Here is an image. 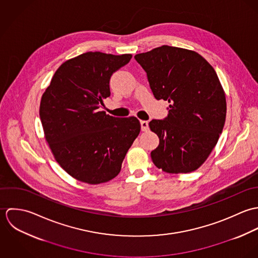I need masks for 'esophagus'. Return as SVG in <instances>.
Returning a JSON list of instances; mask_svg holds the SVG:
<instances>
[{
    "label": "esophagus",
    "instance_id": "obj_1",
    "mask_svg": "<svg viewBox=\"0 0 258 258\" xmlns=\"http://www.w3.org/2000/svg\"><path fill=\"white\" fill-rule=\"evenodd\" d=\"M140 124H141V129H142V131H147L148 128H149V123H148V121L142 120V121L140 122Z\"/></svg>",
    "mask_w": 258,
    "mask_h": 258
}]
</instances>
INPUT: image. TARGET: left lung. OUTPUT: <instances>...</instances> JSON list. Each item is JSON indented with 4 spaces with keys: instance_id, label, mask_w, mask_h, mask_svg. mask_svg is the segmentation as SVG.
Listing matches in <instances>:
<instances>
[{
    "instance_id": "8db88e82",
    "label": "left lung",
    "mask_w": 258,
    "mask_h": 258,
    "mask_svg": "<svg viewBox=\"0 0 258 258\" xmlns=\"http://www.w3.org/2000/svg\"><path fill=\"white\" fill-rule=\"evenodd\" d=\"M134 57L155 98L170 103L167 118L149 123L160 139L151 152L153 163L169 174L196 171L216 147L225 122L218 74L198 52L176 46L162 45Z\"/></svg>"
}]
</instances>
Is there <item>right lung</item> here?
I'll list each match as a JSON object with an SVG mask.
<instances>
[{"instance_id": "right-lung-1", "label": "right lung", "mask_w": 258, "mask_h": 258, "mask_svg": "<svg viewBox=\"0 0 258 258\" xmlns=\"http://www.w3.org/2000/svg\"><path fill=\"white\" fill-rule=\"evenodd\" d=\"M131 58L129 53H82L57 69L41 96L45 140L55 161L77 181L98 184L114 179L140 133L136 117H113L99 109L110 96L111 75Z\"/></svg>"}]
</instances>
